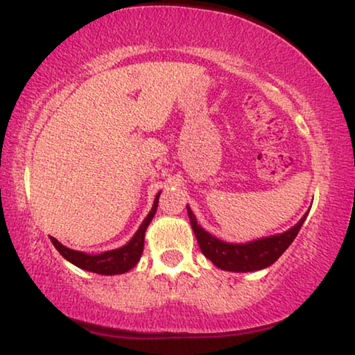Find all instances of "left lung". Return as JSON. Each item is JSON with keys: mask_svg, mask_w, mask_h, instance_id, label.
<instances>
[{"mask_svg": "<svg viewBox=\"0 0 355 355\" xmlns=\"http://www.w3.org/2000/svg\"><path fill=\"white\" fill-rule=\"evenodd\" d=\"M187 213L202 254L207 259H210L211 263L216 265L218 268L226 271H239V273L257 271L273 265L284 254V250L293 244V241L304 225L305 218H307V213H305L297 225L291 227L289 231L283 232V234L263 237V239L249 242V244H227V242H223L208 234L203 227L198 226L196 216H193L189 207Z\"/></svg>", "mask_w": 355, "mask_h": 355, "instance_id": "obj_1", "label": "left lung"}]
</instances>
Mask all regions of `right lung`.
<instances>
[{"label":"right lung","instance_id":"1","mask_svg":"<svg viewBox=\"0 0 355 355\" xmlns=\"http://www.w3.org/2000/svg\"><path fill=\"white\" fill-rule=\"evenodd\" d=\"M158 197L159 193L155 197L152 210H150L147 218H145L142 225H140L139 231L135 232V236L124 247H121V249L108 250L98 255H89V254H84V252L67 249V247L60 244L55 237H51L53 245L56 247V250L60 252L67 261H71L72 265L79 266L82 270L94 271V273H98V275L125 273V271H129L130 268H134V266L137 265L140 255H142L145 231H147L150 221H152V218L155 216V211H157Z\"/></svg>","mask_w":355,"mask_h":355}]
</instances>
